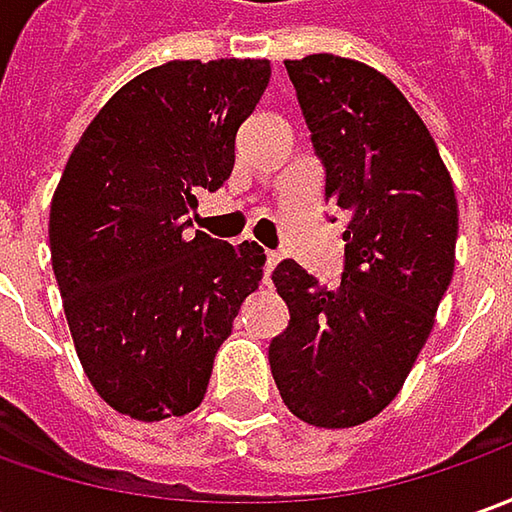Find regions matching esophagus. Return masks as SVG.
<instances>
[{
	"mask_svg": "<svg viewBox=\"0 0 512 512\" xmlns=\"http://www.w3.org/2000/svg\"><path fill=\"white\" fill-rule=\"evenodd\" d=\"M277 263H280V255H277V252H266V263H263V280H266V283L272 280V272Z\"/></svg>",
	"mask_w": 512,
	"mask_h": 512,
	"instance_id": "1",
	"label": "esophagus"
}]
</instances>
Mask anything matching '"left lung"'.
<instances>
[{
	"instance_id": "left-lung-1",
	"label": "left lung",
	"mask_w": 512,
	"mask_h": 512,
	"mask_svg": "<svg viewBox=\"0 0 512 512\" xmlns=\"http://www.w3.org/2000/svg\"><path fill=\"white\" fill-rule=\"evenodd\" d=\"M345 223L343 280L300 263L272 272L289 326L269 345L277 391L317 428L362 425L397 397L453 277L459 209L422 118L368 64L314 53L286 62Z\"/></svg>"
}]
</instances>
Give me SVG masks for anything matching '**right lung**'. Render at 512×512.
Wrapping results in <instances>:
<instances>
[{"label": "right lung", "mask_w": 512, "mask_h": 512, "mask_svg": "<svg viewBox=\"0 0 512 512\" xmlns=\"http://www.w3.org/2000/svg\"><path fill=\"white\" fill-rule=\"evenodd\" d=\"M266 59L167 62L127 81L79 138L50 203V257L81 368L141 422L201 405L212 362L266 255L189 232L195 189H221Z\"/></svg>", "instance_id": "right-lung-1"}]
</instances>
